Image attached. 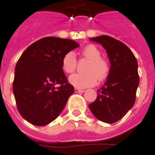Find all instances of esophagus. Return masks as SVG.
I'll list each match as a JSON object with an SVG mask.
<instances>
[{"label":"esophagus","mask_w":155,"mask_h":155,"mask_svg":"<svg viewBox=\"0 0 155 155\" xmlns=\"http://www.w3.org/2000/svg\"><path fill=\"white\" fill-rule=\"evenodd\" d=\"M84 90L82 89H79V88H74V92L75 93H83L84 92Z\"/></svg>","instance_id":"obj_1"}]
</instances>
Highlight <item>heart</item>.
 I'll use <instances>...</instances> for the list:
<instances>
[{"mask_svg": "<svg viewBox=\"0 0 155 155\" xmlns=\"http://www.w3.org/2000/svg\"><path fill=\"white\" fill-rule=\"evenodd\" d=\"M82 54L89 63L84 69V74H74L69 78V82L76 88H86L93 86L99 80H103L109 73L107 61L101 58V52L93 45H87L82 50ZM76 59L72 52L64 54L61 61V69L66 74H71L75 71Z\"/></svg>", "mask_w": 155, "mask_h": 155, "instance_id": "b5f03b06", "label": "heart"}]
</instances>
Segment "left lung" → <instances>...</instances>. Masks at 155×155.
Listing matches in <instances>:
<instances>
[{"label": "left lung", "mask_w": 155, "mask_h": 155, "mask_svg": "<svg viewBox=\"0 0 155 155\" xmlns=\"http://www.w3.org/2000/svg\"><path fill=\"white\" fill-rule=\"evenodd\" d=\"M102 45L110 62L104 86L98 90L96 100L89 108L98 120L113 124L121 120L133 107L140 84L138 62L130 48L108 35L90 39Z\"/></svg>", "instance_id": "obj_1"}]
</instances>
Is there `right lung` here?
<instances>
[{"mask_svg":"<svg viewBox=\"0 0 155 155\" xmlns=\"http://www.w3.org/2000/svg\"><path fill=\"white\" fill-rule=\"evenodd\" d=\"M79 46L72 40L49 36L34 42L22 53L15 68L13 93L25 120L44 126L63 110L74 89L68 83L61 61Z\"/></svg>","mask_w":155,"mask_h":155,"instance_id":"1","label":"right lung"}]
</instances>
